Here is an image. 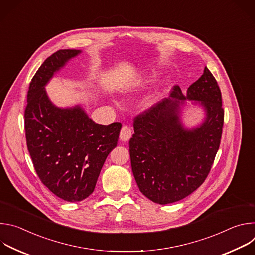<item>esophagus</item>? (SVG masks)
Returning a JSON list of instances; mask_svg holds the SVG:
<instances>
[{
  "label": "esophagus",
  "mask_w": 255,
  "mask_h": 255,
  "mask_svg": "<svg viewBox=\"0 0 255 255\" xmlns=\"http://www.w3.org/2000/svg\"><path fill=\"white\" fill-rule=\"evenodd\" d=\"M132 136V130L129 126H123L120 132V139L122 141H128Z\"/></svg>",
  "instance_id": "34e87169"
}]
</instances>
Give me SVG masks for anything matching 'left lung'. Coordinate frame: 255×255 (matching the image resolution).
Masks as SVG:
<instances>
[{"label":"left lung","instance_id":"left-lung-1","mask_svg":"<svg viewBox=\"0 0 255 255\" xmlns=\"http://www.w3.org/2000/svg\"><path fill=\"white\" fill-rule=\"evenodd\" d=\"M186 99L195 100L205 111L204 121L191 129L180 120ZM223 123L221 91L207 67L186 96L174 86L169 98L138 115L129 150L140 192L154 203L166 205L196 191L219 149Z\"/></svg>","mask_w":255,"mask_h":255}]
</instances>
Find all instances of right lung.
<instances>
[{
	"instance_id": "obj_1",
	"label": "right lung",
	"mask_w": 255,
	"mask_h": 255,
	"mask_svg": "<svg viewBox=\"0 0 255 255\" xmlns=\"http://www.w3.org/2000/svg\"><path fill=\"white\" fill-rule=\"evenodd\" d=\"M82 52L60 49L36 71L25 109L27 147L43 185L58 198L80 202L95 190L104 162L116 146L122 124L94 122L80 105L55 106L45 86L68 60Z\"/></svg>"
}]
</instances>
